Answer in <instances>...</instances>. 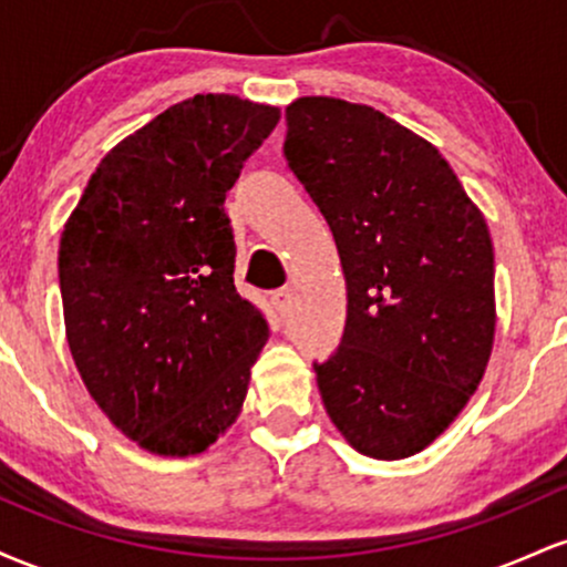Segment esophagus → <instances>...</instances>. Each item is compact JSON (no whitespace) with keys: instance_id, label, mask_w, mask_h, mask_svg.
I'll list each match as a JSON object with an SVG mask.
<instances>
[{"instance_id":"34e87169","label":"esophagus","mask_w":567,"mask_h":567,"mask_svg":"<svg viewBox=\"0 0 567 567\" xmlns=\"http://www.w3.org/2000/svg\"><path fill=\"white\" fill-rule=\"evenodd\" d=\"M271 303H275V309L279 315H288L290 311V303H292V290L290 288H279L271 292Z\"/></svg>"}]
</instances>
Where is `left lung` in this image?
<instances>
[{"instance_id": "left-lung-1", "label": "left lung", "mask_w": 567, "mask_h": 567, "mask_svg": "<svg viewBox=\"0 0 567 567\" xmlns=\"http://www.w3.org/2000/svg\"><path fill=\"white\" fill-rule=\"evenodd\" d=\"M285 159L333 231L347 277L341 347L315 362L338 432L408 458L470 402L496 330L483 213L432 143L341 97L285 109Z\"/></svg>"}]
</instances>
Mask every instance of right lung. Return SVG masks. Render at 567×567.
Returning a JSON list of instances; mask_svg holds the SVG:
<instances>
[{
    "label": "right lung",
    "instance_id": "1",
    "mask_svg": "<svg viewBox=\"0 0 567 567\" xmlns=\"http://www.w3.org/2000/svg\"><path fill=\"white\" fill-rule=\"evenodd\" d=\"M279 109L194 95L116 143L90 175L58 250L69 349L116 429L194 455L239 415L269 338L234 288L226 192Z\"/></svg>",
    "mask_w": 567,
    "mask_h": 567
}]
</instances>
